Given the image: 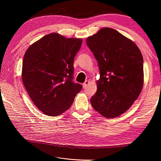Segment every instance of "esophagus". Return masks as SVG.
Listing matches in <instances>:
<instances>
[{
	"instance_id": "34e87169",
	"label": "esophagus",
	"mask_w": 161,
	"mask_h": 161,
	"mask_svg": "<svg viewBox=\"0 0 161 161\" xmlns=\"http://www.w3.org/2000/svg\"><path fill=\"white\" fill-rule=\"evenodd\" d=\"M89 83V81H88V80H86L84 83H83V85H82V86H83V88L84 89H85L86 87L87 86V85H88V84Z\"/></svg>"
}]
</instances>
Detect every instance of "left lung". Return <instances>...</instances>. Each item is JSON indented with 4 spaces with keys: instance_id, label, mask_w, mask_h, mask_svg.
<instances>
[{
    "instance_id": "obj_1",
    "label": "left lung",
    "mask_w": 161,
    "mask_h": 161,
    "mask_svg": "<svg viewBox=\"0 0 161 161\" xmlns=\"http://www.w3.org/2000/svg\"><path fill=\"white\" fill-rule=\"evenodd\" d=\"M86 43L100 72L91 105L103 117L116 118L130 108L142 89V53L134 42L109 27L87 37Z\"/></svg>"
}]
</instances>
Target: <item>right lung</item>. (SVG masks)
Listing matches in <instances>:
<instances>
[{"label":"right lung","instance_id":"right-lung-1","mask_svg":"<svg viewBox=\"0 0 161 161\" xmlns=\"http://www.w3.org/2000/svg\"><path fill=\"white\" fill-rule=\"evenodd\" d=\"M82 39L56 33L43 36L27 50L23 60V85L37 108L49 116L64 113L82 86L72 81L74 59Z\"/></svg>","mask_w":161,"mask_h":161}]
</instances>
